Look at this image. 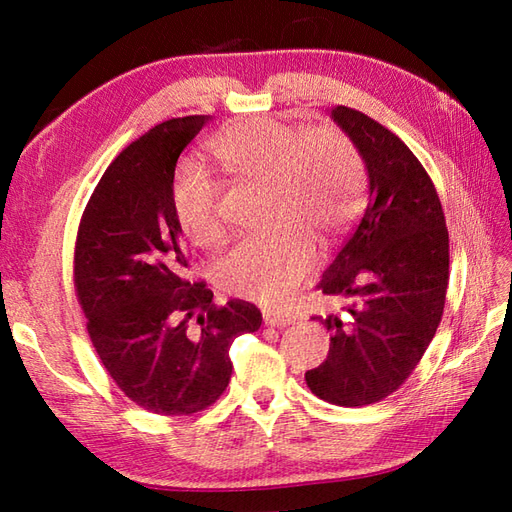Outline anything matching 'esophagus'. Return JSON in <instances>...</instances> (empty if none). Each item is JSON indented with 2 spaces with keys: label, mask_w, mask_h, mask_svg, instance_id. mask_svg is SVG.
Wrapping results in <instances>:
<instances>
[{
  "label": "esophagus",
  "mask_w": 512,
  "mask_h": 512,
  "mask_svg": "<svg viewBox=\"0 0 512 512\" xmlns=\"http://www.w3.org/2000/svg\"><path fill=\"white\" fill-rule=\"evenodd\" d=\"M264 323L268 325V328H286V325L295 323V317H292V314H284V312H266Z\"/></svg>",
  "instance_id": "obj_1"
}]
</instances>
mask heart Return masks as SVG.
<instances>
[{"label": "heart", "mask_w": 512, "mask_h": 512, "mask_svg": "<svg viewBox=\"0 0 512 512\" xmlns=\"http://www.w3.org/2000/svg\"><path fill=\"white\" fill-rule=\"evenodd\" d=\"M213 156L248 182H270L268 217L277 233L248 237L215 264V281L228 295L286 301L317 262L314 237L345 231L361 209L365 169L356 145L334 127L306 129L273 116L239 121L213 140ZM222 187L198 162H182L171 204L195 244L222 237Z\"/></svg>", "instance_id": "heart-1"}]
</instances>
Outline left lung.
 Here are the masks:
<instances>
[{
  "mask_svg": "<svg viewBox=\"0 0 512 512\" xmlns=\"http://www.w3.org/2000/svg\"><path fill=\"white\" fill-rule=\"evenodd\" d=\"M334 123L367 169L361 222L325 270L323 295L350 297L332 332L328 358L306 372L314 396L363 407L396 391L416 369L442 319L449 284V231L427 171L402 140L352 107Z\"/></svg>",
  "mask_w": 512,
  "mask_h": 512,
  "instance_id": "obj_1",
  "label": "left lung"
}]
</instances>
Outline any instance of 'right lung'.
I'll return each instance as SVG.
<instances>
[{
    "mask_svg": "<svg viewBox=\"0 0 512 512\" xmlns=\"http://www.w3.org/2000/svg\"><path fill=\"white\" fill-rule=\"evenodd\" d=\"M211 116L160 123L121 151L81 217L74 286L96 354L127 398L151 413L189 416L222 396L228 350L262 325L253 303L217 308L191 284L171 204L178 158Z\"/></svg>",
    "mask_w": 512,
    "mask_h": 512,
    "instance_id": "add662e5",
    "label": "right lung"
}]
</instances>
